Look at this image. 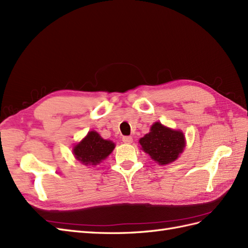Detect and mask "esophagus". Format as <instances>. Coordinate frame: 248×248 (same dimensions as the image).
Wrapping results in <instances>:
<instances>
[{
    "instance_id": "obj_1",
    "label": "esophagus",
    "mask_w": 248,
    "mask_h": 248,
    "mask_svg": "<svg viewBox=\"0 0 248 248\" xmlns=\"http://www.w3.org/2000/svg\"><path fill=\"white\" fill-rule=\"evenodd\" d=\"M122 141L124 143H126V144H130L132 142V137H130V136H124L122 138Z\"/></svg>"
}]
</instances>
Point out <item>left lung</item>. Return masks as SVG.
I'll use <instances>...</instances> for the list:
<instances>
[{
	"mask_svg": "<svg viewBox=\"0 0 248 248\" xmlns=\"http://www.w3.org/2000/svg\"><path fill=\"white\" fill-rule=\"evenodd\" d=\"M139 142L144 152L161 165L177 160L185 147L182 132L165 127L159 122L155 123L149 134L141 138Z\"/></svg>",
	"mask_w": 248,
	"mask_h": 248,
	"instance_id": "obj_1",
	"label": "left lung"
}]
</instances>
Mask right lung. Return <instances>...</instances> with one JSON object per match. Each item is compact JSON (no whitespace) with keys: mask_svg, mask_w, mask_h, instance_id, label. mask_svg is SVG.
I'll return each mask as SVG.
<instances>
[{"mask_svg":"<svg viewBox=\"0 0 248 248\" xmlns=\"http://www.w3.org/2000/svg\"><path fill=\"white\" fill-rule=\"evenodd\" d=\"M114 144L111 141L102 139L98 132L90 131L82 142L76 145L74 154L77 160L84 165H96L112 152Z\"/></svg>","mask_w":248,"mask_h":248,"instance_id":"obj_1","label":"right lung"}]
</instances>
